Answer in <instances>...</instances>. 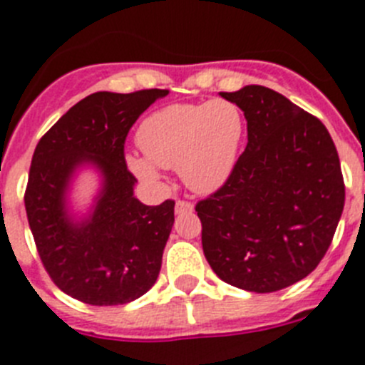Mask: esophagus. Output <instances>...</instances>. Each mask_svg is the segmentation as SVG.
Masks as SVG:
<instances>
[{
  "mask_svg": "<svg viewBox=\"0 0 365 365\" xmlns=\"http://www.w3.org/2000/svg\"><path fill=\"white\" fill-rule=\"evenodd\" d=\"M193 210V205L190 201H182V199H179V201L175 202V214H188V212Z\"/></svg>",
  "mask_w": 365,
  "mask_h": 365,
  "instance_id": "esophagus-1",
  "label": "esophagus"
}]
</instances>
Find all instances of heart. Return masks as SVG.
<instances>
[{
	"mask_svg": "<svg viewBox=\"0 0 365 365\" xmlns=\"http://www.w3.org/2000/svg\"><path fill=\"white\" fill-rule=\"evenodd\" d=\"M243 135V113L230 100L172 104L144 118L137 133L144 157L131 155L128 160L144 180L159 177L157 166L179 168L188 188L208 193L234 170Z\"/></svg>",
	"mask_w": 365,
	"mask_h": 365,
	"instance_id": "obj_1",
	"label": "heart"
}]
</instances>
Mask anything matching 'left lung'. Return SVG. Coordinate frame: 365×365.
I'll use <instances>...</instances> for the list:
<instances>
[{
	"mask_svg": "<svg viewBox=\"0 0 365 365\" xmlns=\"http://www.w3.org/2000/svg\"><path fill=\"white\" fill-rule=\"evenodd\" d=\"M247 118L227 182L195 205L202 252L222 282L274 292L312 272L340 221L346 186L327 128L263 86L221 93Z\"/></svg>",
	"mask_w": 365,
	"mask_h": 365,
	"instance_id": "left-lung-1",
	"label": "left lung"
}]
</instances>
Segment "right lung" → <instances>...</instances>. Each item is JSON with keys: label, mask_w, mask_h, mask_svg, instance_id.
Listing matches in <instances>:
<instances>
[{"label": "right lung", "mask_w": 365, "mask_h": 365, "mask_svg": "<svg viewBox=\"0 0 365 365\" xmlns=\"http://www.w3.org/2000/svg\"><path fill=\"white\" fill-rule=\"evenodd\" d=\"M168 89L109 93L80 100L40 138L32 155L25 210L38 254L54 285L89 305H122L157 282L173 227L175 201L143 205L125 166L131 125ZM91 163L103 173L93 212L73 222L65 206L76 168Z\"/></svg>", "instance_id": "1"}]
</instances>
